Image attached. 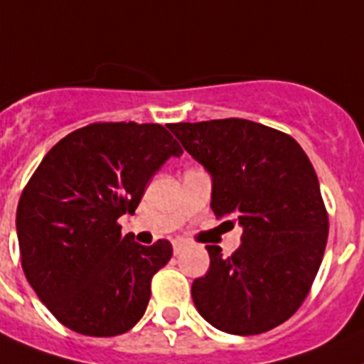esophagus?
Returning a JSON list of instances; mask_svg holds the SVG:
<instances>
[{
    "label": "esophagus",
    "mask_w": 364,
    "mask_h": 364,
    "mask_svg": "<svg viewBox=\"0 0 364 364\" xmlns=\"http://www.w3.org/2000/svg\"><path fill=\"white\" fill-rule=\"evenodd\" d=\"M172 246H173V253H176V255H179L183 250L187 248V242H185V240H181V239H176L172 242Z\"/></svg>",
    "instance_id": "1"
}]
</instances>
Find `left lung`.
Wrapping results in <instances>:
<instances>
[{
  "label": "left lung",
  "mask_w": 364,
  "mask_h": 364,
  "mask_svg": "<svg viewBox=\"0 0 364 364\" xmlns=\"http://www.w3.org/2000/svg\"><path fill=\"white\" fill-rule=\"evenodd\" d=\"M168 129L213 176L215 215L242 225V244L229 257L205 246L210 267L192 283L198 313L233 335L277 328L309 294L328 242V210L309 157L291 135L242 118Z\"/></svg>",
  "instance_id": "1"
}]
</instances>
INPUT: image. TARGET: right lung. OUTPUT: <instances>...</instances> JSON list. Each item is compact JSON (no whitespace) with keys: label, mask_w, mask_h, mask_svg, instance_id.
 Here are the masks:
<instances>
[{"label":"right lung","mask_w":364,"mask_h":364,"mask_svg":"<svg viewBox=\"0 0 364 364\" xmlns=\"http://www.w3.org/2000/svg\"><path fill=\"white\" fill-rule=\"evenodd\" d=\"M181 154L161 124L96 122L42 159L18 201V244L29 285L63 326L114 337L142 318L172 244L140 246L122 237L118 218L135 213L154 173Z\"/></svg>","instance_id":"obj_1"}]
</instances>
